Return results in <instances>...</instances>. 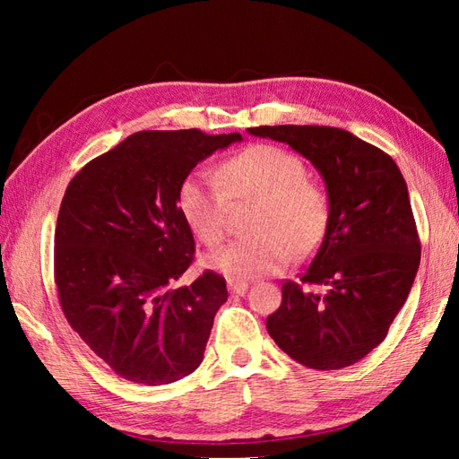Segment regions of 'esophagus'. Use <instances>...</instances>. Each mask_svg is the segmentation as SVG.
Returning <instances> with one entry per match:
<instances>
[{"label":"esophagus","mask_w":459,"mask_h":459,"mask_svg":"<svg viewBox=\"0 0 459 459\" xmlns=\"http://www.w3.org/2000/svg\"><path fill=\"white\" fill-rule=\"evenodd\" d=\"M227 288H229V291L232 296H245L247 294V290H248V284L247 281H237V280H229V284H227Z\"/></svg>","instance_id":"esophagus-1"}]
</instances>
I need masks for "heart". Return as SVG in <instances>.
Masks as SVG:
<instances>
[{"instance_id": "obj_1", "label": "heart", "mask_w": 459, "mask_h": 459, "mask_svg": "<svg viewBox=\"0 0 459 459\" xmlns=\"http://www.w3.org/2000/svg\"><path fill=\"white\" fill-rule=\"evenodd\" d=\"M217 181L204 173L185 178L178 203L185 222L207 247L227 235L230 207L256 203L248 230L255 237L232 242L204 258V264L230 280L245 281L284 270L294 252L306 256L324 240L329 199L317 183L306 179V165L278 145H248L217 169Z\"/></svg>"}]
</instances>
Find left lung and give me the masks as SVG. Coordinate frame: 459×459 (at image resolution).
I'll return each instance as SVG.
<instances>
[{"instance_id": "8db88e82", "label": "left lung", "mask_w": 459, "mask_h": 459, "mask_svg": "<svg viewBox=\"0 0 459 459\" xmlns=\"http://www.w3.org/2000/svg\"><path fill=\"white\" fill-rule=\"evenodd\" d=\"M248 134L304 155L329 199L325 237L299 281L281 286L268 333L309 368L353 365L383 343L420 266L403 173L391 155L329 126H260Z\"/></svg>"}]
</instances>
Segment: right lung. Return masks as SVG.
Masks as SVG:
<instances>
[{
  "mask_svg": "<svg viewBox=\"0 0 459 459\" xmlns=\"http://www.w3.org/2000/svg\"><path fill=\"white\" fill-rule=\"evenodd\" d=\"M240 134L138 132L68 183L55 229V281L68 324L116 375L169 385L201 365L224 278L191 266L178 193L195 165Z\"/></svg>",
  "mask_w": 459,
  "mask_h": 459,
  "instance_id": "1",
  "label": "right lung"
}]
</instances>
